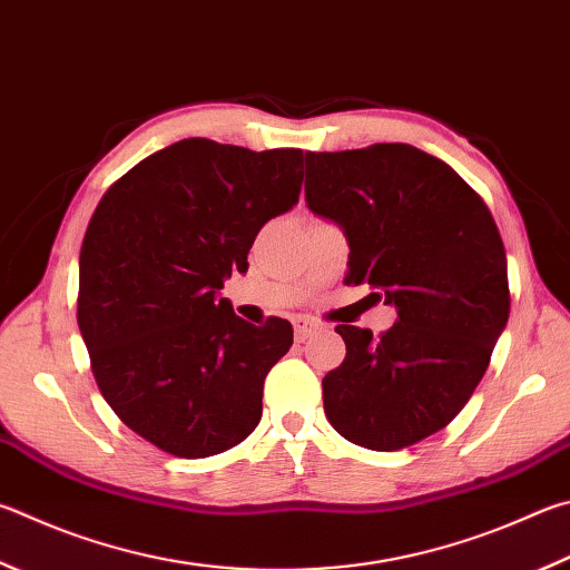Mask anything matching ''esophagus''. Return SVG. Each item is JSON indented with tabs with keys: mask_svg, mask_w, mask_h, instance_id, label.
I'll list each match as a JSON object with an SVG mask.
<instances>
[{
	"mask_svg": "<svg viewBox=\"0 0 570 570\" xmlns=\"http://www.w3.org/2000/svg\"><path fill=\"white\" fill-rule=\"evenodd\" d=\"M316 328H318V324H316L314 318H308V316H298V318L294 321V334H296L298 341L312 338V336L316 334Z\"/></svg>",
	"mask_w": 570,
	"mask_h": 570,
	"instance_id": "1",
	"label": "esophagus"
}]
</instances>
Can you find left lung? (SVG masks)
<instances>
[{
    "label": "left lung",
    "instance_id": "1",
    "mask_svg": "<svg viewBox=\"0 0 570 570\" xmlns=\"http://www.w3.org/2000/svg\"><path fill=\"white\" fill-rule=\"evenodd\" d=\"M304 189L346 236V284L399 314L381 336L336 326L346 358L321 381L326 419L356 446H411L456 419L509 321L499 226L449 164L409 144L306 151Z\"/></svg>",
    "mask_w": 570,
    "mask_h": 570
}]
</instances>
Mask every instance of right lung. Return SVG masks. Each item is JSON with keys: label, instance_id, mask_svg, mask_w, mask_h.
Instances as JSON below:
<instances>
[{"label": "right lung", "instance_id": "right-lung-1", "mask_svg": "<svg viewBox=\"0 0 570 570\" xmlns=\"http://www.w3.org/2000/svg\"><path fill=\"white\" fill-rule=\"evenodd\" d=\"M302 181V149L191 137L131 167L91 216L77 302L91 371L114 413L171 456H214L262 421L264 379L294 328L249 324L222 288Z\"/></svg>", "mask_w": 570, "mask_h": 570}]
</instances>
